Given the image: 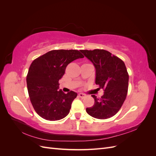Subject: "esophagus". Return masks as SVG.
I'll return each instance as SVG.
<instances>
[{
    "instance_id": "esophagus-1",
    "label": "esophagus",
    "mask_w": 156,
    "mask_h": 156,
    "mask_svg": "<svg viewBox=\"0 0 156 156\" xmlns=\"http://www.w3.org/2000/svg\"><path fill=\"white\" fill-rule=\"evenodd\" d=\"M79 96L80 98H84V97L86 96V95H85V94H83V93H80V94H79Z\"/></svg>"
}]
</instances>
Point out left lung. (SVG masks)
I'll return each mask as SVG.
<instances>
[{
  "instance_id": "1",
  "label": "left lung",
  "mask_w": 156,
  "mask_h": 156,
  "mask_svg": "<svg viewBox=\"0 0 156 156\" xmlns=\"http://www.w3.org/2000/svg\"><path fill=\"white\" fill-rule=\"evenodd\" d=\"M93 64L96 69L95 83L104 90L101 98L94 99L92 107L87 108L89 115L107 119L115 115L126 98L129 75L124 62L110 52L103 49L80 50Z\"/></svg>"
}]
</instances>
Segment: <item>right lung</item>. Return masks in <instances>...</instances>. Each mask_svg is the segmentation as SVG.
<instances>
[{"instance_id": "add662e5", "label": "right lung", "mask_w": 156, "mask_h": 156, "mask_svg": "<svg viewBox=\"0 0 156 156\" xmlns=\"http://www.w3.org/2000/svg\"><path fill=\"white\" fill-rule=\"evenodd\" d=\"M82 58L77 50H53L32 62L27 76V89L33 107L44 119L59 120L69 114L77 94L58 90V81L68 64Z\"/></svg>"}]
</instances>
